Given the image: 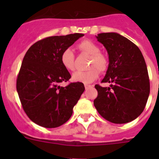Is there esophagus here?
Returning <instances> with one entry per match:
<instances>
[{
	"label": "esophagus",
	"instance_id": "obj_1",
	"mask_svg": "<svg viewBox=\"0 0 159 159\" xmlns=\"http://www.w3.org/2000/svg\"><path fill=\"white\" fill-rule=\"evenodd\" d=\"M84 87H85V89H86V90H88L89 89H90V88L92 87V86L89 85V84H84Z\"/></svg>",
	"mask_w": 159,
	"mask_h": 159
}]
</instances>
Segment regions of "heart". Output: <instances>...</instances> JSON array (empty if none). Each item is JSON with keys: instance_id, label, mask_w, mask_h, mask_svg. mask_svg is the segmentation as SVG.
<instances>
[{"instance_id": "heart-1", "label": "heart", "mask_w": 159, "mask_h": 159, "mask_svg": "<svg viewBox=\"0 0 159 159\" xmlns=\"http://www.w3.org/2000/svg\"><path fill=\"white\" fill-rule=\"evenodd\" d=\"M78 48L82 53L89 54L90 60L89 68L86 70H78L72 75V80L77 82L89 84L97 79L99 70L102 72L107 70L108 67V59L100 52V47L91 40H84L78 44ZM61 62L64 68L68 70L75 69V54L70 48H67L61 54Z\"/></svg>"}]
</instances>
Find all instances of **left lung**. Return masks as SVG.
<instances>
[{
	"instance_id": "obj_1",
	"label": "left lung",
	"mask_w": 159,
	"mask_h": 159,
	"mask_svg": "<svg viewBox=\"0 0 159 159\" xmlns=\"http://www.w3.org/2000/svg\"><path fill=\"white\" fill-rule=\"evenodd\" d=\"M96 38L108 51L109 64L102 82L110 86H94L98 97L94 105L107 121L130 122L143 111L150 93L145 59L139 48L119 34L102 33Z\"/></svg>"
}]
</instances>
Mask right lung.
I'll return each mask as SVG.
<instances>
[{
  "mask_svg": "<svg viewBox=\"0 0 159 159\" xmlns=\"http://www.w3.org/2000/svg\"><path fill=\"white\" fill-rule=\"evenodd\" d=\"M83 34L52 36L30 46L22 61L17 91L23 109L35 124L51 129L65 124L84 91L81 82L59 85L70 75L61 62V54Z\"/></svg>",
  "mask_w": 159,
  "mask_h": 159,
  "instance_id": "obj_1",
  "label": "right lung"
}]
</instances>
